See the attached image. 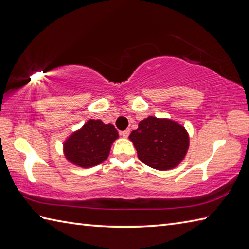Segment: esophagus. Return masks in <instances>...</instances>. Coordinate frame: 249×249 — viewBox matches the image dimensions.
<instances>
[{
  "label": "esophagus",
  "mask_w": 249,
  "mask_h": 249,
  "mask_svg": "<svg viewBox=\"0 0 249 249\" xmlns=\"http://www.w3.org/2000/svg\"><path fill=\"white\" fill-rule=\"evenodd\" d=\"M129 133H130V130L129 129H126V130H123V131H121V135L124 137V138H127V137L129 136Z\"/></svg>",
  "instance_id": "1"
}]
</instances>
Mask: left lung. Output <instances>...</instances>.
Instances as JSON below:
<instances>
[{
    "label": "left lung",
    "mask_w": 249,
    "mask_h": 249,
    "mask_svg": "<svg viewBox=\"0 0 249 249\" xmlns=\"http://www.w3.org/2000/svg\"><path fill=\"white\" fill-rule=\"evenodd\" d=\"M139 160L157 170H170L178 166L188 151L189 136L181 124L169 119L149 116L131 131Z\"/></svg>",
    "instance_id": "8db88e82"
}]
</instances>
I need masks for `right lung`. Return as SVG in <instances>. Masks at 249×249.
Returning a JSON list of instances; mask_svg holds the SVG:
<instances>
[{"instance_id":"add662e5","label":"right lung","mask_w":249,"mask_h":249,"mask_svg":"<svg viewBox=\"0 0 249 249\" xmlns=\"http://www.w3.org/2000/svg\"><path fill=\"white\" fill-rule=\"evenodd\" d=\"M119 138L112 124L100 120H89L80 129L72 133L63 144L66 160L73 165L89 168L107 160L111 144Z\"/></svg>"}]
</instances>
